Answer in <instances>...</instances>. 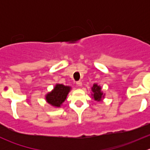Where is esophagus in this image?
I'll list each match as a JSON object with an SVG mask.
<instances>
[{"label":"esophagus","mask_w":150,"mask_h":150,"mask_svg":"<svg viewBox=\"0 0 150 150\" xmlns=\"http://www.w3.org/2000/svg\"><path fill=\"white\" fill-rule=\"evenodd\" d=\"M76 84L78 85V86H79V87H81V86H82V82L81 81H77L76 82Z\"/></svg>","instance_id":"34e87169"}]
</instances>
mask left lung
Returning a JSON list of instances; mask_svg holds the SVG:
<instances>
[{"instance_id": "8db88e82", "label": "left lung", "mask_w": 150, "mask_h": 150, "mask_svg": "<svg viewBox=\"0 0 150 150\" xmlns=\"http://www.w3.org/2000/svg\"><path fill=\"white\" fill-rule=\"evenodd\" d=\"M91 96L95 101L98 102H102L104 99L105 93H104L103 91L102 90V86L100 85H98V83H94L91 88Z\"/></svg>"}]
</instances>
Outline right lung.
Returning <instances> with one entry per match:
<instances>
[{
    "label": "right lung",
    "mask_w": 150,
    "mask_h": 150,
    "mask_svg": "<svg viewBox=\"0 0 150 150\" xmlns=\"http://www.w3.org/2000/svg\"><path fill=\"white\" fill-rule=\"evenodd\" d=\"M72 87L63 84L56 83L54 88L45 95L46 102L54 108L61 107L70 92Z\"/></svg>",
    "instance_id": "obj_1"
}]
</instances>
